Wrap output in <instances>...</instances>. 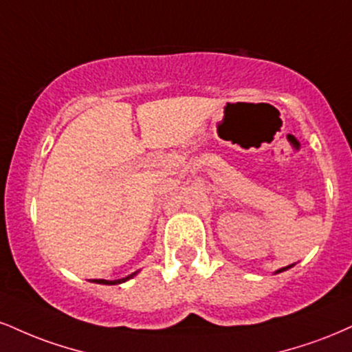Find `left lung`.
<instances>
[{
  "label": "left lung",
  "mask_w": 352,
  "mask_h": 352,
  "mask_svg": "<svg viewBox=\"0 0 352 352\" xmlns=\"http://www.w3.org/2000/svg\"><path fill=\"white\" fill-rule=\"evenodd\" d=\"M290 267H294V264H292V265H287V267H283V269H278L277 272H275V274H278V272H283V270H287V269H290Z\"/></svg>",
  "instance_id": "8db88e82"
}]
</instances>
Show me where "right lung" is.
<instances>
[{
	"label": "right lung",
	"mask_w": 352,
	"mask_h": 352,
	"mask_svg": "<svg viewBox=\"0 0 352 352\" xmlns=\"http://www.w3.org/2000/svg\"><path fill=\"white\" fill-rule=\"evenodd\" d=\"M135 274H138V272L131 274V275H128V277H124V278H118V280H104V278H91L90 282H95V283H103V285H118V283H122V282L129 280V278H133Z\"/></svg>",
	"instance_id": "right-lung-1"
}]
</instances>
